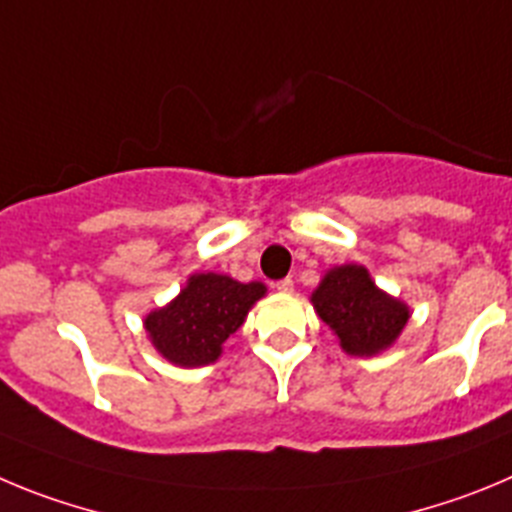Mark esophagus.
Returning <instances> with one entry per match:
<instances>
[{
	"mask_svg": "<svg viewBox=\"0 0 512 512\" xmlns=\"http://www.w3.org/2000/svg\"><path fill=\"white\" fill-rule=\"evenodd\" d=\"M275 288H278V293H290V290H293V280L290 278L278 280V283H275Z\"/></svg>",
	"mask_w": 512,
	"mask_h": 512,
	"instance_id": "esophagus-1",
	"label": "esophagus"
}]
</instances>
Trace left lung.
I'll list each match as a JSON object with an SVG mask.
<instances>
[{
	"instance_id": "8db88e82",
	"label": "left lung",
	"mask_w": 512,
	"mask_h": 512,
	"mask_svg": "<svg viewBox=\"0 0 512 512\" xmlns=\"http://www.w3.org/2000/svg\"><path fill=\"white\" fill-rule=\"evenodd\" d=\"M319 319L339 336V344L354 357H372L388 349L411 319L398 298L375 285L367 267H331L319 288L311 293Z\"/></svg>"
}]
</instances>
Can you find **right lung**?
Returning a JSON list of instances; mask_svg holds the SVG:
<instances>
[{"mask_svg":"<svg viewBox=\"0 0 512 512\" xmlns=\"http://www.w3.org/2000/svg\"><path fill=\"white\" fill-rule=\"evenodd\" d=\"M265 290L257 280L239 283L229 275L196 273L168 306L147 313L145 331L153 347L173 365H211Z\"/></svg>","mask_w":512,"mask_h":512,"instance_id":"1","label":"right lung"}]
</instances>
